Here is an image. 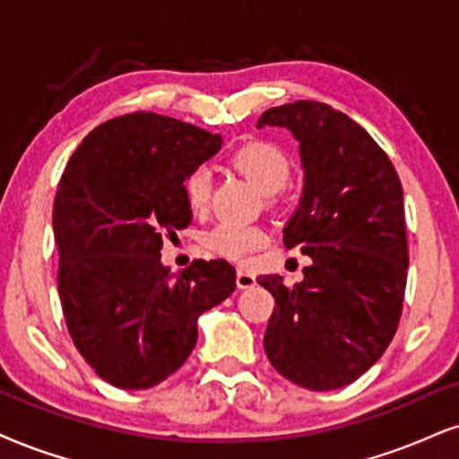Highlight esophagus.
I'll use <instances>...</instances> for the list:
<instances>
[{
    "instance_id": "esophagus-1",
    "label": "esophagus",
    "mask_w": 459,
    "mask_h": 459,
    "mask_svg": "<svg viewBox=\"0 0 459 459\" xmlns=\"http://www.w3.org/2000/svg\"><path fill=\"white\" fill-rule=\"evenodd\" d=\"M236 285H238V290H251V287H255V274H251L245 268H238V273H236Z\"/></svg>"
}]
</instances>
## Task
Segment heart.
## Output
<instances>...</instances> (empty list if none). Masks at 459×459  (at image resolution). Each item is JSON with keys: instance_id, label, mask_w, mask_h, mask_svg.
Segmentation results:
<instances>
[{"instance_id": "b5f03b06", "label": "heart", "mask_w": 459, "mask_h": 459, "mask_svg": "<svg viewBox=\"0 0 459 459\" xmlns=\"http://www.w3.org/2000/svg\"><path fill=\"white\" fill-rule=\"evenodd\" d=\"M231 163L265 195L281 191L291 177L290 157L276 144L262 143V140L240 146L231 155ZM185 197L191 211L200 212L206 208L208 197H211V172L206 168H195L186 177ZM265 240H268V236L257 225L231 223V221L217 223L202 236V245L208 253L228 259L247 257L248 253L264 247Z\"/></svg>"}]
</instances>
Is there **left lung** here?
Returning <instances> with one entry per match:
<instances>
[{
    "instance_id": "1",
    "label": "left lung",
    "mask_w": 459,
    "mask_h": 459,
    "mask_svg": "<svg viewBox=\"0 0 459 459\" xmlns=\"http://www.w3.org/2000/svg\"><path fill=\"white\" fill-rule=\"evenodd\" d=\"M262 127H285L299 144L304 189L282 230L287 248L313 264L274 296L264 349L279 375L313 392L353 383L385 353L403 315L409 247L403 185L372 135L344 112L299 100L265 110Z\"/></svg>"
}]
</instances>
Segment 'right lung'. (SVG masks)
I'll return each instance as SVG.
<instances>
[{
	"mask_svg": "<svg viewBox=\"0 0 459 459\" xmlns=\"http://www.w3.org/2000/svg\"><path fill=\"white\" fill-rule=\"evenodd\" d=\"M221 135L155 112L101 123L78 144L53 206L59 298L78 353L110 385L149 389L185 364L197 319L236 290L225 259L161 264L194 214L185 180Z\"/></svg>",
	"mask_w": 459,
	"mask_h": 459,
	"instance_id": "add662e5",
	"label": "right lung"
}]
</instances>
